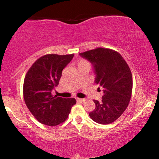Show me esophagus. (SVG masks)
<instances>
[{
	"mask_svg": "<svg viewBox=\"0 0 159 159\" xmlns=\"http://www.w3.org/2000/svg\"><path fill=\"white\" fill-rule=\"evenodd\" d=\"M77 100H78V101H79V102H84L86 101L85 98H78Z\"/></svg>",
	"mask_w": 159,
	"mask_h": 159,
	"instance_id": "34e87169",
	"label": "esophagus"
}]
</instances>
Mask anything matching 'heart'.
<instances>
[{"instance_id": "heart-1", "label": "heart", "mask_w": 159, "mask_h": 159, "mask_svg": "<svg viewBox=\"0 0 159 159\" xmlns=\"http://www.w3.org/2000/svg\"><path fill=\"white\" fill-rule=\"evenodd\" d=\"M84 63H89L87 61H84V60H81V61L79 62V63H78V66L81 65V64H84Z\"/></svg>"}]
</instances>
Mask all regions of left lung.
<instances>
[{"instance_id":"8db88e82","label":"left lung","mask_w":159,"mask_h":159,"mask_svg":"<svg viewBox=\"0 0 159 159\" xmlns=\"http://www.w3.org/2000/svg\"><path fill=\"white\" fill-rule=\"evenodd\" d=\"M79 54L93 65L95 82L103 88L101 102L93 100L96 108L89 114L90 118L103 125L114 123L126 110L132 97V75L129 65L119 52L110 48H97Z\"/></svg>"}]
</instances>
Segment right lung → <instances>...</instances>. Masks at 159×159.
<instances>
[{
    "label": "right lung",
    "mask_w": 159,
    "mask_h": 159,
    "mask_svg": "<svg viewBox=\"0 0 159 159\" xmlns=\"http://www.w3.org/2000/svg\"><path fill=\"white\" fill-rule=\"evenodd\" d=\"M74 54H49L40 57L27 71L24 80L23 96L27 108L39 123L49 126L63 123L68 118L74 98L57 97L52 91L59 84L62 71Z\"/></svg>",
    "instance_id": "add662e5"
}]
</instances>
